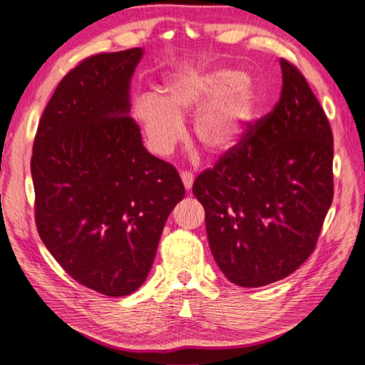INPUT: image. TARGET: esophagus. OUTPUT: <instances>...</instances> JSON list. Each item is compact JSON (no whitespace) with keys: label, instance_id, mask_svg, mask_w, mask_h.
I'll return each mask as SVG.
<instances>
[{"label":"esophagus","instance_id":"esophagus-1","mask_svg":"<svg viewBox=\"0 0 365 365\" xmlns=\"http://www.w3.org/2000/svg\"><path fill=\"white\" fill-rule=\"evenodd\" d=\"M181 179H182L184 187H186L187 190L192 189V184H194V175H192V173L182 171V173H181Z\"/></svg>","mask_w":365,"mask_h":365}]
</instances>
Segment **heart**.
<instances>
[{"mask_svg": "<svg viewBox=\"0 0 365 365\" xmlns=\"http://www.w3.org/2000/svg\"><path fill=\"white\" fill-rule=\"evenodd\" d=\"M264 102L259 83L235 68H195L170 75L162 94L143 93L133 117L157 155H168L184 138L182 118L195 113L194 136L208 155L235 149L250 131Z\"/></svg>", "mask_w": 365, "mask_h": 365, "instance_id": "b5f03b06", "label": "heart"}]
</instances>
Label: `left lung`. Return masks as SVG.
<instances>
[{
    "label": "left lung",
    "mask_w": 365,
    "mask_h": 365,
    "mask_svg": "<svg viewBox=\"0 0 365 365\" xmlns=\"http://www.w3.org/2000/svg\"><path fill=\"white\" fill-rule=\"evenodd\" d=\"M282 94L242 143L195 179L210 250L232 284L290 276L316 247L334 199V136L299 70L285 59Z\"/></svg>",
    "instance_id": "obj_1"
}]
</instances>
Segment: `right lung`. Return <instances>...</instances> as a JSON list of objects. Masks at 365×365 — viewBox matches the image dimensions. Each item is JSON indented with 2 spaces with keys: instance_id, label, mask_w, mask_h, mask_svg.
<instances>
[{
  "instance_id": "obj_1",
  "label": "right lung",
  "mask_w": 365,
  "mask_h": 365,
  "mask_svg": "<svg viewBox=\"0 0 365 365\" xmlns=\"http://www.w3.org/2000/svg\"><path fill=\"white\" fill-rule=\"evenodd\" d=\"M143 54H96L70 70L44 108L31 155L43 244L70 277L107 297L144 284L166 218L186 194L130 117Z\"/></svg>"
}]
</instances>
